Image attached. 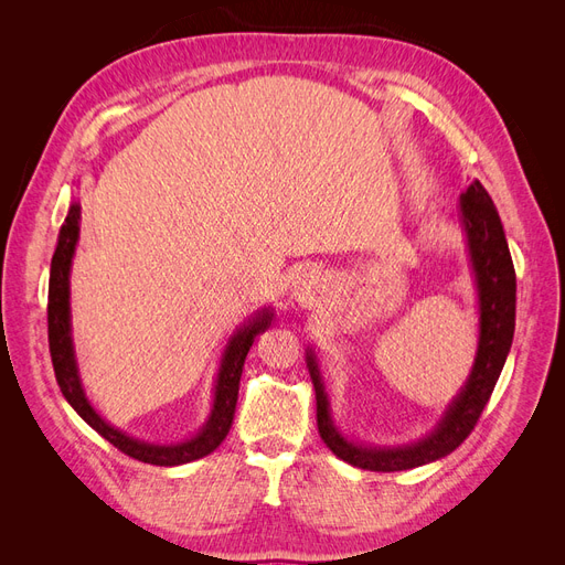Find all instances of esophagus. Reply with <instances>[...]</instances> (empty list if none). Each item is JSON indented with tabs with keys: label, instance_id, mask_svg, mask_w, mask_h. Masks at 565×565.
I'll return each mask as SVG.
<instances>
[{
	"label": "esophagus",
	"instance_id": "1",
	"mask_svg": "<svg viewBox=\"0 0 565 565\" xmlns=\"http://www.w3.org/2000/svg\"><path fill=\"white\" fill-rule=\"evenodd\" d=\"M320 278L313 276V273H299L292 282V297L301 303V306H311L316 301V297L320 295Z\"/></svg>",
	"mask_w": 565,
	"mask_h": 565
}]
</instances>
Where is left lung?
<instances>
[{"label":"left lung","mask_w":565,"mask_h":565,"mask_svg":"<svg viewBox=\"0 0 565 565\" xmlns=\"http://www.w3.org/2000/svg\"><path fill=\"white\" fill-rule=\"evenodd\" d=\"M459 221L467 235L469 262L478 295V349L469 377L440 415L436 429L407 446H365L341 434L332 419L318 355L306 349V367L316 388L318 431L324 446L351 467L367 471H405L429 465L457 450L473 431L511 349L516 324V273L498 210L481 181L459 195Z\"/></svg>","instance_id":"left-lung-1"}]
</instances>
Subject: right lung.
<instances>
[{"label":"right lung","mask_w":565,"mask_h":565,"mask_svg":"<svg viewBox=\"0 0 565 565\" xmlns=\"http://www.w3.org/2000/svg\"><path fill=\"white\" fill-rule=\"evenodd\" d=\"M79 216L82 207L79 202H73L71 210H67L65 224L58 233V245L54 252V259H51V273H49V351H51V363H54L56 382L61 386V393L65 401L73 405L75 413L87 422L94 431H98L117 450L125 455L146 461V465L156 467H179L188 465V461L200 459L204 455L214 452L221 440H224L231 431V424L235 417V403H237V391H241V377H243V365L245 358L254 344L256 334H262L270 328L273 309L256 311L247 322L233 332L228 344L221 355V365L216 372L214 382V401L207 422L202 424V429L181 443H146L134 438L125 431H119L117 426L108 424L100 417L92 401L84 393L82 380H79V367L75 358L73 347V332H71V266L75 247L79 241Z\"/></svg>","instance_id":"right-lung-1"}]
</instances>
